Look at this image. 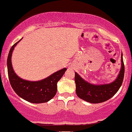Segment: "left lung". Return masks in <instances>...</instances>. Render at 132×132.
<instances>
[{"label": "left lung", "instance_id": "obj_1", "mask_svg": "<svg viewBox=\"0 0 132 132\" xmlns=\"http://www.w3.org/2000/svg\"><path fill=\"white\" fill-rule=\"evenodd\" d=\"M121 69L117 78L109 84L94 85L86 81L75 72L76 92L80 99L92 104H97L107 101L114 95L119 90L123 82L125 66L123 55L121 54Z\"/></svg>", "mask_w": 132, "mask_h": 132}]
</instances>
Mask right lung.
<instances>
[{"instance_id":"right-lung-1","label":"right lung","mask_w":132,"mask_h":132,"mask_svg":"<svg viewBox=\"0 0 132 132\" xmlns=\"http://www.w3.org/2000/svg\"><path fill=\"white\" fill-rule=\"evenodd\" d=\"M21 40L12 46L7 57V71L10 85L16 94L28 102L33 104L48 102L56 94L57 82L67 69L63 68L38 81H30L20 78L13 71L11 58L15 46Z\"/></svg>"}]
</instances>
